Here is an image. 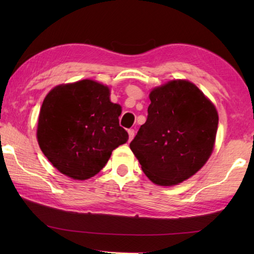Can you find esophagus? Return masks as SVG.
Here are the masks:
<instances>
[{
  "instance_id": "obj_1",
  "label": "esophagus",
  "mask_w": 254,
  "mask_h": 254,
  "mask_svg": "<svg viewBox=\"0 0 254 254\" xmlns=\"http://www.w3.org/2000/svg\"><path fill=\"white\" fill-rule=\"evenodd\" d=\"M127 133H128V141H132V139H133V137H134V135H135L134 130H133V128H130V130L127 131Z\"/></svg>"
}]
</instances>
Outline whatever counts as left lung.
I'll use <instances>...</instances> for the list:
<instances>
[{
	"label": "left lung",
	"mask_w": 254,
	"mask_h": 254,
	"mask_svg": "<svg viewBox=\"0 0 254 254\" xmlns=\"http://www.w3.org/2000/svg\"><path fill=\"white\" fill-rule=\"evenodd\" d=\"M149 98L148 119L130 148L153 184L175 186L194 176L212 154L216 107L186 79L154 87Z\"/></svg>",
	"instance_id": "8db88e82"
}]
</instances>
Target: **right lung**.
Segmentation results:
<instances>
[{
	"label": "right lung",
	"mask_w": 254,
	"mask_h": 254,
	"mask_svg": "<svg viewBox=\"0 0 254 254\" xmlns=\"http://www.w3.org/2000/svg\"><path fill=\"white\" fill-rule=\"evenodd\" d=\"M110 87L92 79L62 84L47 94L38 119L41 151L63 175L86 180L100 173L112 151L127 143L121 105Z\"/></svg>",
	"instance_id": "obj_1"
}]
</instances>
